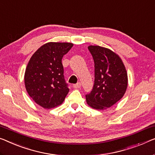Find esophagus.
Wrapping results in <instances>:
<instances>
[{"mask_svg":"<svg viewBox=\"0 0 155 155\" xmlns=\"http://www.w3.org/2000/svg\"><path fill=\"white\" fill-rule=\"evenodd\" d=\"M81 86V84L80 82H78V83H77V84L73 85V87H74V88H75V89L80 88Z\"/></svg>","mask_w":155,"mask_h":155,"instance_id":"obj_1","label":"esophagus"}]
</instances>
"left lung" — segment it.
Masks as SVG:
<instances>
[{"mask_svg":"<svg viewBox=\"0 0 155 155\" xmlns=\"http://www.w3.org/2000/svg\"><path fill=\"white\" fill-rule=\"evenodd\" d=\"M94 63V83L85 95L87 104L97 110L112 107L124 96L127 87V73L119 55L107 48L89 46Z\"/></svg>","mask_w":155,"mask_h":155,"instance_id":"8db88e82","label":"left lung"}]
</instances>
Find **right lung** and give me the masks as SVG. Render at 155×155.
Masks as SVG:
<instances>
[{
  "label": "right lung",
  "mask_w": 155,
  "mask_h": 155,
  "mask_svg": "<svg viewBox=\"0 0 155 155\" xmlns=\"http://www.w3.org/2000/svg\"><path fill=\"white\" fill-rule=\"evenodd\" d=\"M72 47V43L48 42L30 59L25 71V86L30 97L41 107L49 109L61 105L69 92L62 58Z\"/></svg>",
  "instance_id": "right-lung-1"
}]
</instances>
